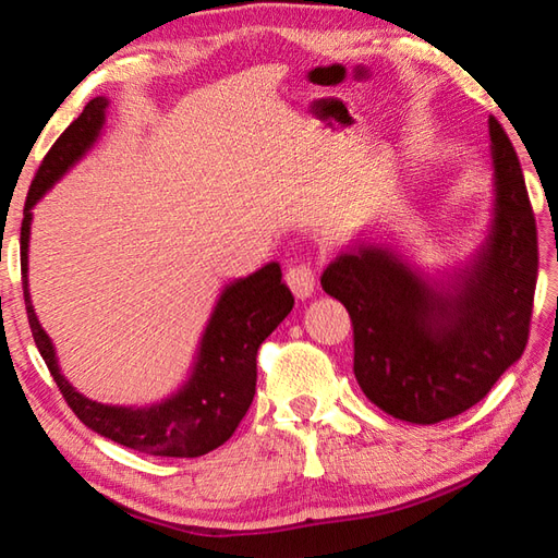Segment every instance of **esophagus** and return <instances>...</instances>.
I'll return each instance as SVG.
<instances>
[{"mask_svg":"<svg viewBox=\"0 0 558 558\" xmlns=\"http://www.w3.org/2000/svg\"><path fill=\"white\" fill-rule=\"evenodd\" d=\"M286 280L292 290V295L298 300H307L315 292V270L310 268V263H298V266L288 268Z\"/></svg>","mask_w":558,"mask_h":558,"instance_id":"1","label":"esophagus"}]
</instances>
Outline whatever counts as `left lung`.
<instances>
[{
	"instance_id": "left-lung-1",
	"label": "left lung",
	"mask_w": 558,
	"mask_h": 558,
	"mask_svg": "<svg viewBox=\"0 0 558 558\" xmlns=\"http://www.w3.org/2000/svg\"><path fill=\"white\" fill-rule=\"evenodd\" d=\"M495 211L465 266L436 280L389 245L359 241L329 263L323 290L354 327V376L393 418L430 426L483 401L522 356L539 270L519 157L489 118Z\"/></svg>"
}]
</instances>
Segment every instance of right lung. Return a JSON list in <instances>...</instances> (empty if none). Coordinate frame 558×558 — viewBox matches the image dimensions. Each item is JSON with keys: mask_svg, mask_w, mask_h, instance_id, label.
<instances>
[{"mask_svg": "<svg viewBox=\"0 0 558 558\" xmlns=\"http://www.w3.org/2000/svg\"><path fill=\"white\" fill-rule=\"evenodd\" d=\"M108 98H93L63 135L56 140L36 172L22 221V286L26 317L34 342L46 366L59 384L65 403L98 436L120 442L137 452L159 458H199L223 446L239 428L256 393V354L266 337L290 315L295 298L282 282L278 263H268L248 278L229 282L216 300L196 347L189 379L179 389L153 405H110L78 393L61 374L51 337L44 332L34 313L29 292V233L32 209L41 196L78 165L96 145L106 125Z\"/></svg>", "mask_w": 558, "mask_h": 558, "instance_id": "add662e5", "label": "right lung"}]
</instances>
